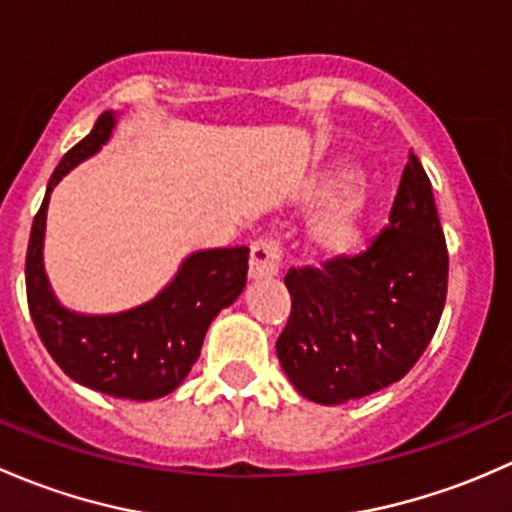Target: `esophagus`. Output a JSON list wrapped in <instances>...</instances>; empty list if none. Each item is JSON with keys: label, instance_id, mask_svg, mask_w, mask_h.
Returning a JSON list of instances; mask_svg holds the SVG:
<instances>
[{"label": "esophagus", "instance_id": "esophagus-1", "mask_svg": "<svg viewBox=\"0 0 512 512\" xmlns=\"http://www.w3.org/2000/svg\"><path fill=\"white\" fill-rule=\"evenodd\" d=\"M282 265V247L275 237H257L250 245V277L265 280L275 277Z\"/></svg>", "mask_w": 512, "mask_h": 512}]
</instances>
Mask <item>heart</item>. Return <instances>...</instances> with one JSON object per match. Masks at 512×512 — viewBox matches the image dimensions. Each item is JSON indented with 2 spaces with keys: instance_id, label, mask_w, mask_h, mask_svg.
I'll return each mask as SVG.
<instances>
[{
  "instance_id": "b5f03b06",
  "label": "heart",
  "mask_w": 512,
  "mask_h": 512,
  "mask_svg": "<svg viewBox=\"0 0 512 512\" xmlns=\"http://www.w3.org/2000/svg\"><path fill=\"white\" fill-rule=\"evenodd\" d=\"M332 185L322 183L314 195L317 198H327ZM364 208H366V193L361 188V183L356 178H349L342 185L339 195L334 198L332 208L327 210L317 227H314V240L322 247L324 252H332V255H342L349 252L359 242L361 237V225H364Z\"/></svg>"
}]
</instances>
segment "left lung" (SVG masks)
<instances>
[{"mask_svg":"<svg viewBox=\"0 0 512 512\" xmlns=\"http://www.w3.org/2000/svg\"><path fill=\"white\" fill-rule=\"evenodd\" d=\"M280 364L309 401L334 406L404 379L441 322L448 247L431 180L409 153L389 225L354 257L289 267Z\"/></svg>","mask_w":512,"mask_h":512,"instance_id":"obj_1","label":"left lung"}]
</instances>
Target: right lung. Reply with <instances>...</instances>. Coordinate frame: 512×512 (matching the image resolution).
<instances>
[{
    "label": "right lung",
    "mask_w": 512,
    "mask_h": 512,
    "mask_svg": "<svg viewBox=\"0 0 512 512\" xmlns=\"http://www.w3.org/2000/svg\"><path fill=\"white\" fill-rule=\"evenodd\" d=\"M113 113H101L94 131L76 143L49 178L34 215L27 247V302L51 359L79 384L116 399L151 401L170 394L198 361L205 332L247 282V247H218L190 255L175 280L131 312L86 317L56 302L41 262L46 205L54 185L108 141Z\"/></svg>",
    "instance_id": "obj_1"
}]
</instances>
